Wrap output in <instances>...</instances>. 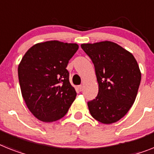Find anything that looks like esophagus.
<instances>
[{
  "instance_id": "obj_1",
  "label": "esophagus",
  "mask_w": 154,
  "mask_h": 154,
  "mask_svg": "<svg viewBox=\"0 0 154 154\" xmlns=\"http://www.w3.org/2000/svg\"><path fill=\"white\" fill-rule=\"evenodd\" d=\"M77 88H78V90H79L80 91H81L82 90H83V85H78V86H77Z\"/></svg>"
}]
</instances>
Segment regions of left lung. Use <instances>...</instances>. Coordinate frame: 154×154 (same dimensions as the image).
Instances as JSON below:
<instances>
[{"label":"left lung","instance_id":"left-lung-1","mask_svg":"<svg viewBox=\"0 0 154 154\" xmlns=\"http://www.w3.org/2000/svg\"><path fill=\"white\" fill-rule=\"evenodd\" d=\"M95 66L99 93L88 103L93 118L109 125L118 121L135 102L141 72L131 52L112 41L82 44Z\"/></svg>","mask_w":154,"mask_h":154}]
</instances>
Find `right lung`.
Wrapping results in <instances>:
<instances>
[{
  "label": "right lung",
  "mask_w": 154,
  "mask_h": 154,
  "mask_svg": "<svg viewBox=\"0 0 154 154\" xmlns=\"http://www.w3.org/2000/svg\"><path fill=\"white\" fill-rule=\"evenodd\" d=\"M77 44L49 41L34 45L18 67L23 98L32 114L43 122H53L66 114L77 96L66 69Z\"/></svg>",
  "instance_id": "add662e5"
}]
</instances>
